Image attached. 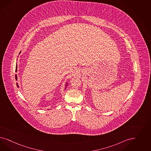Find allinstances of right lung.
<instances>
[{
	"label": "right lung",
	"instance_id": "obj_1",
	"mask_svg": "<svg viewBox=\"0 0 151 151\" xmlns=\"http://www.w3.org/2000/svg\"><path fill=\"white\" fill-rule=\"evenodd\" d=\"M20 53H21V52H19V54H20ZM16 72H17V65H16ZM17 79H18V78H17V75L16 74V80H17ZM68 82H67V83H66V85H65V90H66V87H67V86H68ZM17 87H18V88H19V85H18V84L17 83Z\"/></svg>",
	"mask_w": 151,
	"mask_h": 151
}]
</instances>
